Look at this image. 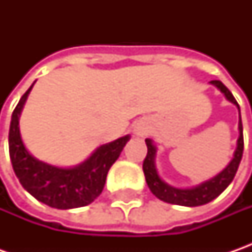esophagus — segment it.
Wrapping results in <instances>:
<instances>
[{
    "mask_svg": "<svg viewBox=\"0 0 252 252\" xmlns=\"http://www.w3.org/2000/svg\"><path fill=\"white\" fill-rule=\"evenodd\" d=\"M147 133H149V126L146 125V123H137L136 126H134V134L136 136H139V137H144V136H147Z\"/></svg>",
    "mask_w": 252,
    "mask_h": 252,
    "instance_id": "esophagus-1",
    "label": "esophagus"
}]
</instances>
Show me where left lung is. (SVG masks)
<instances>
[{
    "label": "left lung",
    "instance_id": "8db88e82",
    "mask_svg": "<svg viewBox=\"0 0 252 252\" xmlns=\"http://www.w3.org/2000/svg\"><path fill=\"white\" fill-rule=\"evenodd\" d=\"M212 85H215L219 91L221 92L226 99L231 103H234L238 109V140L237 149L234 151V156L231 161L228 162V165L223 169L221 172H219L218 175H215L213 178L208 179L202 184H199L196 187L192 188H175L172 185L167 184L165 181H162L158 175L157 165H156V154H157V147L154 146V143L151 139H146L147 144V156L143 162V171H144V177L146 182L149 185V188L153 192V195H156L160 200H164L167 203L172 205H179V206H200V205H206L209 202H212L213 199H216L231 184V181L234 178L236 172H237L240 161L243 157V150H244V139H243V123H241V115H240V106L237 101L234 99L233 94L228 91V88L221 83V81H210Z\"/></svg>",
    "mask_w": 252,
    "mask_h": 252
}]
</instances>
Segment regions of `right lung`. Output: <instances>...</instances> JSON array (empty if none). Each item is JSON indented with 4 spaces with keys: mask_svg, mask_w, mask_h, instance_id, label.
Here are the masks:
<instances>
[{
    "mask_svg": "<svg viewBox=\"0 0 252 252\" xmlns=\"http://www.w3.org/2000/svg\"><path fill=\"white\" fill-rule=\"evenodd\" d=\"M32 88L33 84L22 95L11 118L8 143L15 175L33 198L50 208L65 210L87 206L101 195L108 171L119 158L130 136L126 134L102 144L87 160L74 167H56L37 160L25 147L19 130V116Z\"/></svg>",
    "mask_w": 252,
    "mask_h": 252,
    "instance_id": "right-lung-1",
    "label": "right lung"
}]
</instances>
